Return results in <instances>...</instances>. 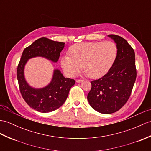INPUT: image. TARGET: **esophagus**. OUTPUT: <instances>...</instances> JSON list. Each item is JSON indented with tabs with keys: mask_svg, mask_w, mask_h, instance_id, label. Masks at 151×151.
Wrapping results in <instances>:
<instances>
[{
	"mask_svg": "<svg viewBox=\"0 0 151 151\" xmlns=\"http://www.w3.org/2000/svg\"><path fill=\"white\" fill-rule=\"evenodd\" d=\"M83 81V80H82V79H80V80H79V79H78V80H76V82H77V83H80V82H82Z\"/></svg>",
	"mask_w": 151,
	"mask_h": 151,
	"instance_id": "esophagus-1",
	"label": "esophagus"
}]
</instances>
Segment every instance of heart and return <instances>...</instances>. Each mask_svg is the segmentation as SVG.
Masks as SVG:
<instances>
[{
  "mask_svg": "<svg viewBox=\"0 0 151 151\" xmlns=\"http://www.w3.org/2000/svg\"><path fill=\"white\" fill-rule=\"evenodd\" d=\"M69 55L61 59L66 75L75 77L83 68L91 78L103 76L113 66L118 55L116 45L112 41L89 42L77 44L70 47Z\"/></svg>",
  "mask_w": 151,
  "mask_h": 151,
  "instance_id": "b5f03b06",
  "label": "heart"
}]
</instances>
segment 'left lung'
<instances>
[{
	"mask_svg": "<svg viewBox=\"0 0 151 151\" xmlns=\"http://www.w3.org/2000/svg\"><path fill=\"white\" fill-rule=\"evenodd\" d=\"M108 36L116 43V58L106 75L91 82L87 95L91 106L103 114L115 113L124 106L136 78L134 50L124 38L115 35Z\"/></svg>",
	"mask_w": 151,
	"mask_h": 151,
	"instance_id": "1",
	"label": "left lung"
}]
</instances>
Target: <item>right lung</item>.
Returning a JSON list of instances; mask_svg holds the SVG:
<instances>
[{
	"label": "right lung",
	"instance_id": "add662e5",
	"mask_svg": "<svg viewBox=\"0 0 151 151\" xmlns=\"http://www.w3.org/2000/svg\"><path fill=\"white\" fill-rule=\"evenodd\" d=\"M64 44L45 37L38 38L24 49L17 66V77L22 96L28 106L40 113L52 112L62 106L75 81L65 78L59 70L56 69L48 86L42 89H34L28 85L24 78V66L28 59L35 57H43L57 62Z\"/></svg>",
	"mask_w": 151,
	"mask_h": 151
}]
</instances>
